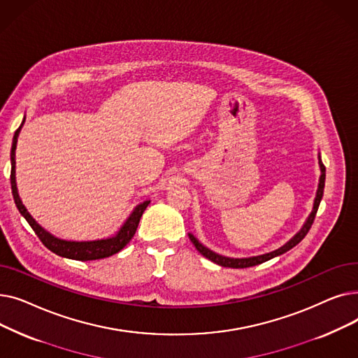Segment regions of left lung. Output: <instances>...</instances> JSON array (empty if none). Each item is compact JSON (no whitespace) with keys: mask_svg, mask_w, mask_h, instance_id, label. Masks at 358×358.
<instances>
[{"mask_svg":"<svg viewBox=\"0 0 358 358\" xmlns=\"http://www.w3.org/2000/svg\"><path fill=\"white\" fill-rule=\"evenodd\" d=\"M319 158V168H321V177H319V184H317V192H316V197H315V203H313V209H312V213L309 215V217L306 219L305 224L302 227V229H300L289 242H286L283 247H280L278 250L275 251H271L268 254H262V255H257V257H250V258H231V257H223V255H219L213 251H210L209 248H206L201 242H199V239L193 235V234H189V238L190 241L193 242V245L196 247V250L206 258H209L210 261L216 262L217 266H222V267H229V268H247V267H254V266H258L261 264V262H266L274 257H278L281 254L287 252L289 250H292L293 247H296L297 243L302 241L310 227L312 223L315 220V216H316V212H317V208H319V203H321L322 200V196H324V187H325V165L322 164L321 161V157Z\"/></svg>","mask_w":358,"mask_h":358,"instance_id":"1","label":"left lung"}]
</instances>
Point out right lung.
Here are the masks:
<instances>
[{
  "label": "right lung",
  "mask_w": 358,
  "mask_h": 358,
  "mask_svg": "<svg viewBox=\"0 0 358 358\" xmlns=\"http://www.w3.org/2000/svg\"><path fill=\"white\" fill-rule=\"evenodd\" d=\"M26 116L14 134L13 138V145H11V176H10V181H11V192H13V197H14V203L17 206L18 212L22 213V216L29 222V224L31 227V229L34 231V234L39 236V239L43 242V245L50 250L52 252H55L56 255L59 257H65L69 259H77V261H90V259H101V258H107L113 254H116L119 251H122L129 241L134 238L139 220L145 212V209L148 208V204L150 203V200H145L143 203L138 204L136 208L134 209L129 215V217L126 219V222L123 223V227L119 229V232L111 236V238H106V239H97V241H65L61 238H56L52 234H49L46 229H43L39 223H37L31 215L27 212V209L24 208V204L18 196L17 192V182H15V148H17V138L20 135V130L24 124Z\"/></svg>",
  "instance_id": "add662e5"
}]
</instances>
